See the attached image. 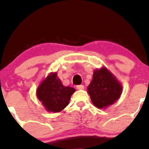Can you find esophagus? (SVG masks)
<instances>
[{"label": "esophagus", "instance_id": "obj_1", "mask_svg": "<svg viewBox=\"0 0 149 149\" xmlns=\"http://www.w3.org/2000/svg\"><path fill=\"white\" fill-rule=\"evenodd\" d=\"M84 87L83 85H77V89H79V90H81V89H84Z\"/></svg>", "mask_w": 149, "mask_h": 149}]
</instances>
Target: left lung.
I'll return each instance as SVG.
<instances>
[{"mask_svg": "<svg viewBox=\"0 0 149 149\" xmlns=\"http://www.w3.org/2000/svg\"><path fill=\"white\" fill-rule=\"evenodd\" d=\"M87 92L94 106L106 109L120 98L122 86L108 69L102 67L94 71Z\"/></svg>", "mask_w": 149, "mask_h": 149, "instance_id": "obj_1", "label": "left lung"}]
</instances>
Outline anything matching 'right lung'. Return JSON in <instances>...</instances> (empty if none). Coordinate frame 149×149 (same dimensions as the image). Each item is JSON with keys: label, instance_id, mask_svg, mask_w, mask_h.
<instances>
[{"label": "right lung", "instance_id": "obj_1", "mask_svg": "<svg viewBox=\"0 0 149 149\" xmlns=\"http://www.w3.org/2000/svg\"><path fill=\"white\" fill-rule=\"evenodd\" d=\"M74 92V88L62 84L57 72H51L38 86L36 95L46 111L57 113L68 106Z\"/></svg>", "mask_w": 149, "mask_h": 149}]
</instances>
